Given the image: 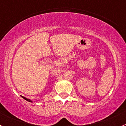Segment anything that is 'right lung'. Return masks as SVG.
I'll use <instances>...</instances> for the list:
<instances>
[{"label": "right lung", "mask_w": 126, "mask_h": 126, "mask_svg": "<svg viewBox=\"0 0 126 126\" xmlns=\"http://www.w3.org/2000/svg\"><path fill=\"white\" fill-rule=\"evenodd\" d=\"M21 97H23V99H25V100H27V101H28V102H33L32 101V100H30V99H27V98H26V97H24V96H21Z\"/></svg>", "instance_id": "right-lung-1"}]
</instances>
